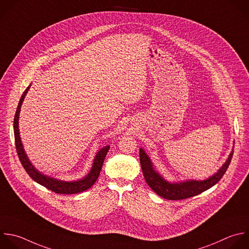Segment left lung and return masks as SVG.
<instances>
[{
	"label": "left lung",
	"instance_id": "obj_1",
	"mask_svg": "<svg viewBox=\"0 0 249 249\" xmlns=\"http://www.w3.org/2000/svg\"><path fill=\"white\" fill-rule=\"evenodd\" d=\"M232 151L223 166L211 177L203 181L189 180L181 183H170L165 180L154 168L148 155L142 148H140V162L146 184L159 196L168 200H180L197 196L216 185L226 173L232 157Z\"/></svg>",
	"mask_w": 249,
	"mask_h": 249
}]
</instances>
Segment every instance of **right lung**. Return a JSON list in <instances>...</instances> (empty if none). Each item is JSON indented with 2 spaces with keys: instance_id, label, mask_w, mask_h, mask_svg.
Here are the masks:
<instances>
[{
  "instance_id": "1",
  "label": "right lung",
  "mask_w": 249,
  "mask_h": 249,
  "mask_svg": "<svg viewBox=\"0 0 249 249\" xmlns=\"http://www.w3.org/2000/svg\"><path fill=\"white\" fill-rule=\"evenodd\" d=\"M31 85H29L26 90L23 92L20 101L18 103V108H17V112L15 115V119H14V129H15V140H16V147H17V151L19 157V160L22 164L23 168L25 169V171L27 172V174L38 184L44 186L45 188H47L48 190H51L52 192L55 193V194H60V195H72V194H78V193H82L88 189H90L97 181V179L100 176L103 164L105 161V158L107 154V151L109 149V145L104 146L103 148H101L94 159L93 162V166L91 171L89 172V174L81 180L78 181H73V182H66V181H61V180H57L49 176H46L42 173H40L34 166L32 165V163L29 161L25 150L23 148V145L21 143V140H20V136H19V129H18V119H19V112H20V108L22 106V103L24 101V98L29 90Z\"/></svg>"
}]
</instances>
